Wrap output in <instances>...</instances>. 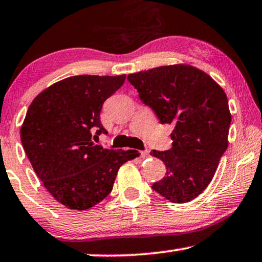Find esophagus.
I'll use <instances>...</instances> for the list:
<instances>
[{
  "mask_svg": "<svg viewBox=\"0 0 262 262\" xmlns=\"http://www.w3.org/2000/svg\"><path fill=\"white\" fill-rule=\"evenodd\" d=\"M140 155H141V158H147L148 156H150V154H148V151H141Z\"/></svg>",
  "mask_w": 262,
  "mask_h": 262,
  "instance_id": "1",
  "label": "esophagus"
}]
</instances>
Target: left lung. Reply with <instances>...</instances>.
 Instances as JSON below:
<instances>
[{
  "instance_id": "obj_1",
  "label": "left lung",
  "mask_w": 262,
  "mask_h": 262,
  "mask_svg": "<svg viewBox=\"0 0 262 262\" xmlns=\"http://www.w3.org/2000/svg\"><path fill=\"white\" fill-rule=\"evenodd\" d=\"M128 79L161 123L174 125L173 147L151 152L167 168L152 188L173 203L194 200L213 180L228 146L226 93L209 75L187 64L158 66Z\"/></svg>"
}]
</instances>
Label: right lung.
<instances>
[{
  "mask_svg": "<svg viewBox=\"0 0 262 262\" xmlns=\"http://www.w3.org/2000/svg\"><path fill=\"white\" fill-rule=\"evenodd\" d=\"M124 81L125 75L71 76L42 91L28 108L23 147L47 191L69 209L100 203L121 165L137 157L133 150H108L93 141L107 133L101 106Z\"/></svg>",
  "mask_w": 262,
  "mask_h": 262,
  "instance_id": "right-lung-1",
  "label": "right lung"
}]
</instances>
